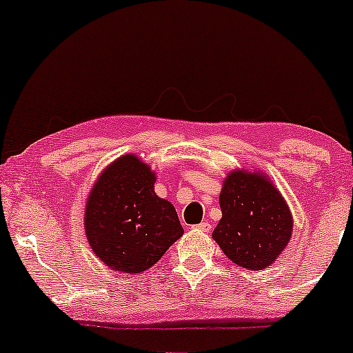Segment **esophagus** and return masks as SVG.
Returning <instances> with one entry per match:
<instances>
[{
	"label": "esophagus",
	"mask_w": 353,
	"mask_h": 353,
	"mask_svg": "<svg viewBox=\"0 0 353 353\" xmlns=\"http://www.w3.org/2000/svg\"><path fill=\"white\" fill-rule=\"evenodd\" d=\"M194 229H196V230H201V232H209V230L212 229V228H210L209 222H201V224L194 225Z\"/></svg>",
	"instance_id": "obj_1"
}]
</instances>
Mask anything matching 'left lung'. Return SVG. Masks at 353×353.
<instances>
[{
	"label": "left lung",
	"instance_id": "8db88e82",
	"mask_svg": "<svg viewBox=\"0 0 353 353\" xmlns=\"http://www.w3.org/2000/svg\"><path fill=\"white\" fill-rule=\"evenodd\" d=\"M219 205L222 217L212 239L222 252L247 270L272 265L290 242L294 219L269 174L244 168L229 171Z\"/></svg>",
	"mask_w": 353,
	"mask_h": 353
}]
</instances>
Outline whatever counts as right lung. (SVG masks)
<instances>
[{"label": "right lung", "mask_w": 353, "mask_h": 353, "mask_svg": "<svg viewBox=\"0 0 353 353\" xmlns=\"http://www.w3.org/2000/svg\"><path fill=\"white\" fill-rule=\"evenodd\" d=\"M154 182L151 165L124 154L104 168L89 190L84 232L92 252L111 270L144 272L184 234L176 209L157 196Z\"/></svg>", "instance_id": "right-lung-1"}]
</instances>
